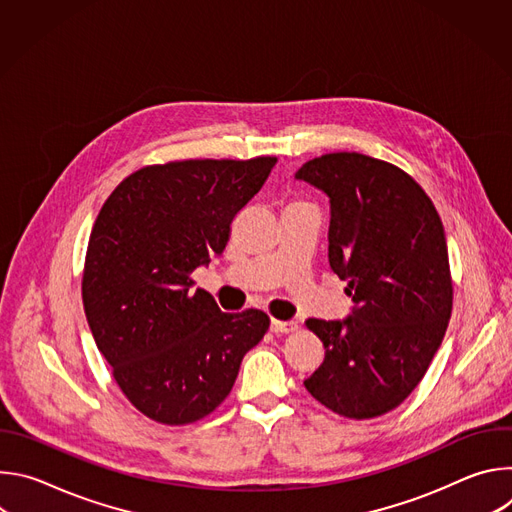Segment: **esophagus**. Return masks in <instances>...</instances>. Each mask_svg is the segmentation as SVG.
Instances as JSON below:
<instances>
[{
  "label": "esophagus",
  "mask_w": 512,
  "mask_h": 512,
  "mask_svg": "<svg viewBox=\"0 0 512 512\" xmlns=\"http://www.w3.org/2000/svg\"><path fill=\"white\" fill-rule=\"evenodd\" d=\"M298 328L296 322H283V320H271V332L275 334H285V332H294Z\"/></svg>",
  "instance_id": "34e87169"
}]
</instances>
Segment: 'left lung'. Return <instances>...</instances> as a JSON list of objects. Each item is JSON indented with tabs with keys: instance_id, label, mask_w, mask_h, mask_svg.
Listing matches in <instances>:
<instances>
[{
	"instance_id": "8db88e82",
	"label": "left lung",
	"mask_w": 512,
	"mask_h": 512,
	"mask_svg": "<svg viewBox=\"0 0 512 512\" xmlns=\"http://www.w3.org/2000/svg\"><path fill=\"white\" fill-rule=\"evenodd\" d=\"M296 180L328 196V259L354 302L306 322L326 356L304 385L338 415H383L423 379L452 316L442 218L411 176L356 152L310 160Z\"/></svg>"
}]
</instances>
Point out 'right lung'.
Listing matches in <instances>:
<instances>
[{"label": "right lung", "instance_id": "right-lung-1", "mask_svg": "<svg viewBox=\"0 0 512 512\" xmlns=\"http://www.w3.org/2000/svg\"><path fill=\"white\" fill-rule=\"evenodd\" d=\"M277 158L186 160L125 178L91 231L83 304L125 397L154 421L206 417L231 393L269 328L261 310L227 314L190 273L223 255L237 212Z\"/></svg>", "mask_w": 512, "mask_h": 512}]
</instances>
